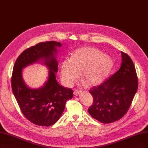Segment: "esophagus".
<instances>
[{
  "label": "esophagus",
  "mask_w": 148,
  "mask_h": 148,
  "mask_svg": "<svg viewBox=\"0 0 148 148\" xmlns=\"http://www.w3.org/2000/svg\"><path fill=\"white\" fill-rule=\"evenodd\" d=\"M81 92H82V91H81L80 90H74V93L75 95L77 96V95H79V94H80Z\"/></svg>",
  "instance_id": "34e87169"
}]
</instances>
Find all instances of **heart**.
<instances>
[{
	"instance_id": "1",
	"label": "heart",
	"mask_w": 148,
	"mask_h": 148,
	"mask_svg": "<svg viewBox=\"0 0 148 148\" xmlns=\"http://www.w3.org/2000/svg\"><path fill=\"white\" fill-rule=\"evenodd\" d=\"M113 65L112 58L99 49L84 47L73 52L70 60H66L61 66L62 77L67 85H72L80 77L89 85L101 83L110 72Z\"/></svg>"
}]
</instances>
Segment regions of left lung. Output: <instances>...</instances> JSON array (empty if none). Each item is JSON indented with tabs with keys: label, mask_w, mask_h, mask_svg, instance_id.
I'll list each match as a JSON object with an SVG mask.
<instances>
[{
	"label": "left lung",
	"mask_w": 148,
	"mask_h": 148,
	"mask_svg": "<svg viewBox=\"0 0 148 148\" xmlns=\"http://www.w3.org/2000/svg\"><path fill=\"white\" fill-rule=\"evenodd\" d=\"M121 67L100 85L89 90L93 103L88 108L90 115L99 122L112 123L122 118L131 106L138 82L132 59L121 51Z\"/></svg>",
	"instance_id": "obj_1"
}]
</instances>
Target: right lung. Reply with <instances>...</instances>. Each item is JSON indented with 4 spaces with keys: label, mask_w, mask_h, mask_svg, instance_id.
I'll return each mask as SVG.
<instances>
[{
    "label": "right lung",
    "mask_w": 148,
    "mask_h": 148,
    "mask_svg": "<svg viewBox=\"0 0 148 148\" xmlns=\"http://www.w3.org/2000/svg\"><path fill=\"white\" fill-rule=\"evenodd\" d=\"M62 44L55 41L41 42L27 48L22 52L14 64L12 76V88L21 112L31 123L40 126H50L56 123L64 111L66 101L73 97V91L58 84L56 73L58 62L53 53L56 47ZM41 58L50 70L45 86L32 90L24 84L21 69Z\"/></svg>",
    "instance_id": "add662e5"
}]
</instances>
